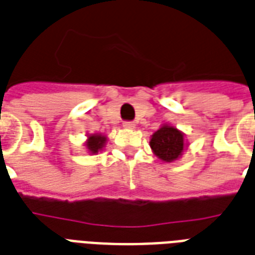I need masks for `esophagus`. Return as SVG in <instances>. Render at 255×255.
<instances>
[{"instance_id":"1","label":"esophagus","mask_w":255,"mask_h":255,"mask_svg":"<svg viewBox=\"0 0 255 255\" xmlns=\"http://www.w3.org/2000/svg\"><path fill=\"white\" fill-rule=\"evenodd\" d=\"M123 127L124 128H135V123H133V122H124Z\"/></svg>"}]
</instances>
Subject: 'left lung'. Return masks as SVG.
<instances>
[{
    "mask_svg": "<svg viewBox=\"0 0 255 255\" xmlns=\"http://www.w3.org/2000/svg\"><path fill=\"white\" fill-rule=\"evenodd\" d=\"M149 145L159 159L170 163L177 160L184 151V135L177 128L163 126L152 135Z\"/></svg>",
    "mask_w": 255,
    "mask_h": 255,
    "instance_id": "1",
    "label": "left lung"
}]
</instances>
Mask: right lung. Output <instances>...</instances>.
<instances>
[{"label": "right lung", "mask_w": 255, "mask_h": 255, "mask_svg": "<svg viewBox=\"0 0 255 255\" xmlns=\"http://www.w3.org/2000/svg\"><path fill=\"white\" fill-rule=\"evenodd\" d=\"M106 140L107 137L106 136H102V135H91L88 137V141H87V148L90 149L91 153H98V152L104 147V144H106Z\"/></svg>", "instance_id": "add662e5"}]
</instances>
